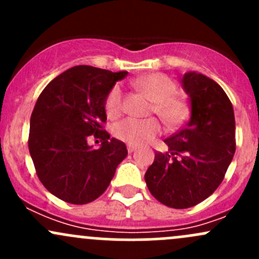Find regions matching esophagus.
Returning a JSON list of instances; mask_svg holds the SVG:
<instances>
[{
  "instance_id": "esophagus-1",
  "label": "esophagus",
  "mask_w": 259,
  "mask_h": 259,
  "mask_svg": "<svg viewBox=\"0 0 259 259\" xmlns=\"http://www.w3.org/2000/svg\"><path fill=\"white\" fill-rule=\"evenodd\" d=\"M135 150H137V146H134V145H127V151H129L130 154L134 153Z\"/></svg>"
}]
</instances>
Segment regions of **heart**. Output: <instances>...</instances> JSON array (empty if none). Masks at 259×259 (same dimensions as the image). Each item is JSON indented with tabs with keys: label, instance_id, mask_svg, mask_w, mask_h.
I'll return each mask as SVG.
<instances>
[{
	"label": "heart",
	"instance_id": "obj_1",
	"mask_svg": "<svg viewBox=\"0 0 259 259\" xmlns=\"http://www.w3.org/2000/svg\"><path fill=\"white\" fill-rule=\"evenodd\" d=\"M137 86L154 101L153 111L169 127H176L187 116V105L176 98L177 83L164 74H150L137 80ZM106 114L117 116L122 110V89L115 85L109 91L105 100ZM161 132L160 122L156 119H134L127 117L114 125V135L121 142L130 145H143L151 142Z\"/></svg>",
	"mask_w": 259,
	"mask_h": 259
}]
</instances>
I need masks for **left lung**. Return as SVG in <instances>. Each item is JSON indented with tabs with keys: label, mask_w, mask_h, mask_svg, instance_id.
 Wrapping results in <instances>:
<instances>
[{
	"label": "left lung",
	"mask_w": 259,
	"mask_h": 259,
	"mask_svg": "<svg viewBox=\"0 0 259 259\" xmlns=\"http://www.w3.org/2000/svg\"><path fill=\"white\" fill-rule=\"evenodd\" d=\"M190 117L164 140L168 153H155L145 173L149 192L176 209L194 207L219 187L236 151V120L231 100L214 80L197 71L180 76Z\"/></svg>",
	"instance_id": "1"
}]
</instances>
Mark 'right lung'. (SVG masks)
I'll use <instances>...</instances> for the list:
<instances>
[{"label":"right lung","mask_w":259,"mask_h":259,"mask_svg":"<svg viewBox=\"0 0 259 259\" xmlns=\"http://www.w3.org/2000/svg\"><path fill=\"white\" fill-rule=\"evenodd\" d=\"M126 71L79 65L55 77L38 96L28 149L44 187L59 199L86 204L100 197L126 158V146L103 130L109 91ZM90 135L100 139L93 149Z\"/></svg>","instance_id":"right-lung-1"}]
</instances>
